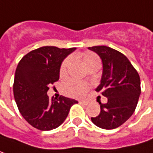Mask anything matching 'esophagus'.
I'll return each instance as SVG.
<instances>
[{
    "mask_svg": "<svg viewBox=\"0 0 153 153\" xmlns=\"http://www.w3.org/2000/svg\"><path fill=\"white\" fill-rule=\"evenodd\" d=\"M79 102L80 104H83V105H88V102H86V101H79Z\"/></svg>",
    "mask_w": 153,
    "mask_h": 153,
    "instance_id": "34e87169",
    "label": "esophagus"
}]
</instances>
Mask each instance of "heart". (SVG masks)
Here are the masks:
<instances>
[{"label": "heart", "instance_id": "b5f03b06", "mask_svg": "<svg viewBox=\"0 0 153 153\" xmlns=\"http://www.w3.org/2000/svg\"><path fill=\"white\" fill-rule=\"evenodd\" d=\"M82 60L86 67L90 65L93 63H99L98 57L93 53V52H86L83 57ZM71 64V59H66L64 60L60 67V74L65 75L67 72V69ZM88 89V86L86 83L79 82L74 79H69L66 80L63 84V92L65 95L71 96V97H80L82 96L87 90Z\"/></svg>", "mask_w": 153, "mask_h": 153}]
</instances>
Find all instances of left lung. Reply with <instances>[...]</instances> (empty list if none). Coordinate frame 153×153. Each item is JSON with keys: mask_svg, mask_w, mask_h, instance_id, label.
I'll return each instance as SVG.
<instances>
[{"mask_svg": "<svg viewBox=\"0 0 153 153\" xmlns=\"http://www.w3.org/2000/svg\"><path fill=\"white\" fill-rule=\"evenodd\" d=\"M99 55L102 62V74L97 92L108 98L100 102L101 112L92 122L105 130L116 129L134 113L141 94L140 78L130 60L117 50L108 46L88 47Z\"/></svg>", "mask_w": 153, "mask_h": 153, "instance_id": "obj_1", "label": "left lung"}]
</instances>
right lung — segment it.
<instances>
[{
    "mask_svg": "<svg viewBox=\"0 0 153 153\" xmlns=\"http://www.w3.org/2000/svg\"><path fill=\"white\" fill-rule=\"evenodd\" d=\"M76 48L44 46L26 54L18 64L14 80V97L23 118L34 128L51 131L67 117L76 100L60 95L49 98V86L59 80L63 60Z\"/></svg>",
    "mask_w": 153,
    "mask_h": 153,
    "instance_id": "right-lung-1",
    "label": "right lung"
}]
</instances>
